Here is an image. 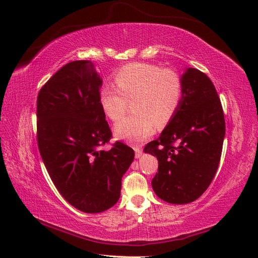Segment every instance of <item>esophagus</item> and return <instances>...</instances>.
Returning <instances> with one entry per match:
<instances>
[{
    "label": "esophagus",
    "instance_id": "esophagus-1",
    "mask_svg": "<svg viewBox=\"0 0 258 258\" xmlns=\"http://www.w3.org/2000/svg\"><path fill=\"white\" fill-rule=\"evenodd\" d=\"M134 151H135V158H140V157H141V155H142L141 148L134 147Z\"/></svg>",
    "mask_w": 258,
    "mask_h": 258
}]
</instances>
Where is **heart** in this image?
<instances>
[{
	"mask_svg": "<svg viewBox=\"0 0 258 258\" xmlns=\"http://www.w3.org/2000/svg\"><path fill=\"white\" fill-rule=\"evenodd\" d=\"M116 86L103 85L99 91V103L107 118H121L127 101L133 102L137 115L120 119L113 126V134L131 143L145 141L175 116L183 98V81L173 69L157 64L134 62L116 72Z\"/></svg>",
	"mask_w": 258,
	"mask_h": 258,
	"instance_id": "obj_1",
	"label": "heart"
}]
</instances>
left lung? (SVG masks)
Listing matches in <instances>:
<instances>
[{
    "mask_svg": "<svg viewBox=\"0 0 258 258\" xmlns=\"http://www.w3.org/2000/svg\"><path fill=\"white\" fill-rule=\"evenodd\" d=\"M183 98L175 116L145 152L158 159L152 189L169 204H189L211 184L220 164L225 135L224 113L206 74L186 68Z\"/></svg>",
    "mask_w": 258,
    "mask_h": 258,
    "instance_id": "1",
    "label": "left lung"
}]
</instances>
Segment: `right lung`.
<instances>
[{"label": "right lung", "instance_id": "1", "mask_svg": "<svg viewBox=\"0 0 258 258\" xmlns=\"http://www.w3.org/2000/svg\"><path fill=\"white\" fill-rule=\"evenodd\" d=\"M102 80L89 60L60 68L37 97L38 150L60 195L81 212L101 213L120 197L121 177L134 159L111 131L99 103Z\"/></svg>", "mask_w": 258, "mask_h": 258}]
</instances>
